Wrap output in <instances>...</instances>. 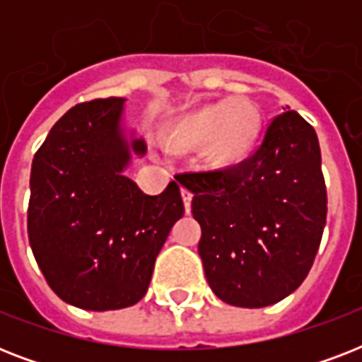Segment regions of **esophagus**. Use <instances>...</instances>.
Here are the masks:
<instances>
[{
	"label": "esophagus",
	"instance_id": "obj_1",
	"mask_svg": "<svg viewBox=\"0 0 362 362\" xmlns=\"http://www.w3.org/2000/svg\"><path fill=\"white\" fill-rule=\"evenodd\" d=\"M180 193H182V201H184V210H186V214H189V212H192V199H193V195L189 192H187L186 187H182Z\"/></svg>",
	"mask_w": 362,
	"mask_h": 362
}]
</instances>
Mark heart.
<instances>
[{"label":"heart","mask_w":362,"mask_h":362,"mask_svg":"<svg viewBox=\"0 0 362 362\" xmlns=\"http://www.w3.org/2000/svg\"><path fill=\"white\" fill-rule=\"evenodd\" d=\"M263 115L246 98L221 99L176 118L165 131L167 146L178 152L203 148L204 165L233 170L252 158L261 142Z\"/></svg>","instance_id":"obj_1"}]
</instances>
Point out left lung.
Returning a JSON list of instances; mask_svg holds the SVG:
<instances>
[{"label":"left lung","instance_id":"1","mask_svg":"<svg viewBox=\"0 0 362 362\" xmlns=\"http://www.w3.org/2000/svg\"><path fill=\"white\" fill-rule=\"evenodd\" d=\"M201 226L199 255L223 303L264 308L308 276L327 221L320 141L295 110L272 120L264 141L233 170L182 175Z\"/></svg>","mask_w":362,"mask_h":362}]
</instances>
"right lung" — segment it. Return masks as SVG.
I'll list each match as a JSON object with an SVG mask.
<instances>
[{
    "label": "right lung",
    "instance_id": "obj_1",
    "mask_svg": "<svg viewBox=\"0 0 362 362\" xmlns=\"http://www.w3.org/2000/svg\"><path fill=\"white\" fill-rule=\"evenodd\" d=\"M124 110V98L76 105L31 163L28 235L37 264L62 300L92 312L146 295L159 250L184 216L176 182L146 195L125 176L146 142Z\"/></svg>",
    "mask_w": 362,
    "mask_h": 362
}]
</instances>
